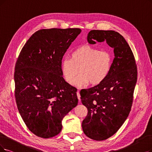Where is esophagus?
I'll list each match as a JSON object with an SVG mask.
<instances>
[{"label":"esophagus","instance_id":"esophagus-1","mask_svg":"<svg viewBox=\"0 0 152 152\" xmlns=\"http://www.w3.org/2000/svg\"><path fill=\"white\" fill-rule=\"evenodd\" d=\"M77 95L78 99V100H79V102H80V93H79V90H77Z\"/></svg>","mask_w":152,"mask_h":152}]
</instances>
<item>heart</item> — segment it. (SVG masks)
<instances>
[{"label": "heart", "mask_w": 152, "mask_h": 152, "mask_svg": "<svg viewBox=\"0 0 152 152\" xmlns=\"http://www.w3.org/2000/svg\"><path fill=\"white\" fill-rule=\"evenodd\" d=\"M113 55L108 50H100L88 45L78 47L61 63V72L66 82L71 83L77 72L80 74L72 82L78 88L97 86L105 81L111 72Z\"/></svg>", "instance_id": "b5f03b06"}]
</instances>
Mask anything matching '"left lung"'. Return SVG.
Listing matches in <instances>:
<instances>
[{
	"label": "left lung",
	"mask_w": 152,
	"mask_h": 152,
	"mask_svg": "<svg viewBox=\"0 0 152 152\" xmlns=\"http://www.w3.org/2000/svg\"><path fill=\"white\" fill-rule=\"evenodd\" d=\"M87 41L90 44L105 41L113 48L115 56L107 79L80 93L82 104L88 110L82 124L83 131L90 138L101 141L114 135L128 117L137 80V69L129 45L117 32L91 30Z\"/></svg>",
	"instance_id": "left-lung-1"
}]
</instances>
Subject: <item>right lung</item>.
I'll list each match as a JSON object with an SVG mask.
<instances>
[{"instance_id": "add662e5", "label": "right lung", "mask_w": 152, "mask_h": 152, "mask_svg": "<svg viewBox=\"0 0 152 152\" xmlns=\"http://www.w3.org/2000/svg\"><path fill=\"white\" fill-rule=\"evenodd\" d=\"M81 29H41L35 32L17 58L15 97L28 130L48 138L62 130L64 117L78 104L76 88L62 77L63 56Z\"/></svg>"}]
</instances>
